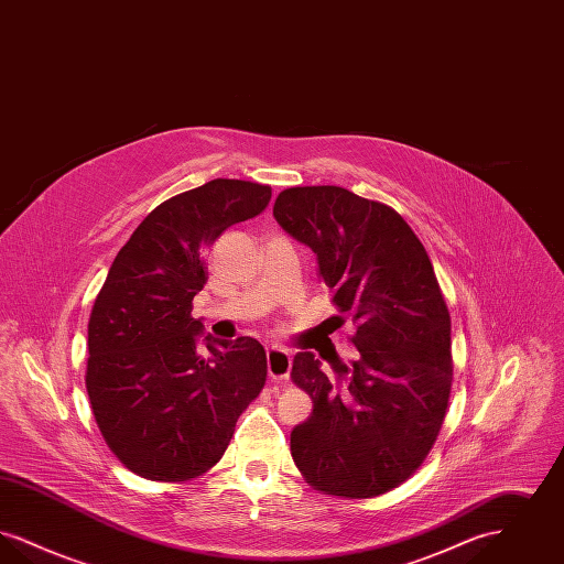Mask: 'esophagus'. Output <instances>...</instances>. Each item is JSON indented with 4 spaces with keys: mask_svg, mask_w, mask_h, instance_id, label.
<instances>
[{
    "mask_svg": "<svg viewBox=\"0 0 564 564\" xmlns=\"http://www.w3.org/2000/svg\"><path fill=\"white\" fill-rule=\"evenodd\" d=\"M269 361V376L274 382H288L292 370V355L283 349H270L267 355Z\"/></svg>",
    "mask_w": 564,
    "mask_h": 564,
    "instance_id": "esophagus-1",
    "label": "esophagus"
}]
</instances>
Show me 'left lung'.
I'll return each instance as SVG.
<instances>
[{
	"instance_id": "8db88e82",
	"label": "left lung",
	"mask_w": 564,
	"mask_h": 564,
	"mask_svg": "<svg viewBox=\"0 0 564 564\" xmlns=\"http://www.w3.org/2000/svg\"><path fill=\"white\" fill-rule=\"evenodd\" d=\"M274 219L308 245L334 306L357 323L345 364L297 352L292 380L313 400L292 431L295 467L323 495L372 499L430 455L451 400V313L430 256L393 207L338 186L283 189Z\"/></svg>"
}]
</instances>
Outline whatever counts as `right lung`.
I'll return each instance as SVG.
<instances>
[{
  "instance_id": "1",
  "label": "right lung",
  "mask_w": 564,
  "mask_h": 564,
  "mask_svg": "<svg viewBox=\"0 0 564 564\" xmlns=\"http://www.w3.org/2000/svg\"><path fill=\"white\" fill-rule=\"evenodd\" d=\"M272 189L214 180L161 203L118 251L88 322L86 391L109 451L152 482H188L226 453L267 382L249 336L217 340L192 317L207 283L205 251L232 224L262 214Z\"/></svg>"
}]
</instances>
